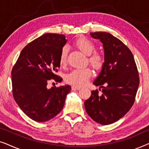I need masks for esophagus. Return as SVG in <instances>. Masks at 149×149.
<instances>
[{
    "label": "esophagus",
    "instance_id": "34e87169",
    "mask_svg": "<svg viewBox=\"0 0 149 149\" xmlns=\"http://www.w3.org/2000/svg\"><path fill=\"white\" fill-rule=\"evenodd\" d=\"M81 89V87H79L74 86V85H73V86H72V91H75V90H79V89Z\"/></svg>",
    "mask_w": 149,
    "mask_h": 149
}]
</instances>
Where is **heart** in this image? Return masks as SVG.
<instances>
[{
    "instance_id": "1",
    "label": "heart",
    "mask_w": 149,
    "mask_h": 149,
    "mask_svg": "<svg viewBox=\"0 0 149 149\" xmlns=\"http://www.w3.org/2000/svg\"><path fill=\"white\" fill-rule=\"evenodd\" d=\"M75 46L87 56H88V62L91 67L95 70H100L102 68L104 63V57L100 53L95 52V45L94 42L85 37L77 39L74 42ZM68 47H62L59 57V63L60 66H64L67 63ZM92 72L89 68L74 69L65 75V81L68 84L74 86L81 87L87 83L91 78Z\"/></svg>"
}]
</instances>
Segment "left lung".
Listing matches in <instances>:
<instances>
[{"label": "left lung", "instance_id": "left-lung-1", "mask_svg": "<svg viewBox=\"0 0 149 149\" xmlns=\"http://www.w3.org/2000/svg\"><path fill=\"white\" fill-rule=\"evenodd\" d=\"M91 37L103 44L104 63L93 84L100 86L91 91L85 101L87 113L93 121L109 125L123 117L133 106L140 79L133 54L117 38L105 32H91ZM104 85L103 86V85Z\"/></svg>", "mask_w": 149, "mask_h": 149}]
</instances>
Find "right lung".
I'll list each match as a JSON object with an SVG mask.
<instances>
[{
  "label": "right lung",
  "instance_id": "obj_1",
  "mask_svg": "<svg viewBox=\"0 0 149 149\" xmlns=\"http://www.w3.org/2000/svg\"><path fill=\"white\" fill-rule=\"evenodd\" d=\"M67 40L64 35L47 33L28 43L20 53L11 71L13 95L22 111L34 121L45 122L62 111L70 85L48 89L51 79H62L56 72L59 57Z\"/></svg>",
  "mask_w": 149,
  "mask_h": 149
}]
</instances>
